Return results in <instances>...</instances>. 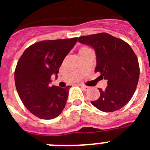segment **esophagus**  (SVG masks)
Here are the masks:
<instances>
[{
    "label": "esophagus",
    "mask_w": 150,
    "mask_h": 150,
    "mask_svg": "<svg viewBox=\"0 0 150 150\" xmlns=\"http://www.w3.org/2000/svg\"><path fill=\"white\" fill-rule=\"evenodd\" d=\"M81 87L83 88V90H85V91H87V90H88L90 88V87L87 86H85V85H81Z\"/></svg>",
    "instance_id": "obj_1"
}]
</instances>
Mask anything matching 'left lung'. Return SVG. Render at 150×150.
<instances>
[{"mask_svg":"<svg viewBox=\"0 0 150 150\" xmlns=\"http://www.w3.org/2000/svg\"><path fill=\"white\" fill-rule=\"evenodd\" d=\"M91 46L96 53L95 72L107 79L105 90L98 88L100 97L91 103L103 112H113L126 105L137 88L140 75L138 60L129 44L107 33L78 38Z\"/></svg>","mask_w":150,"mask_h":150,"instance_id":"left-lung-1","label":"left lung"}]
</instances>
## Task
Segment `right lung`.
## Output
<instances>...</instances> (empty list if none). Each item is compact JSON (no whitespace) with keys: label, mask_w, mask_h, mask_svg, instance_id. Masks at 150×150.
I'll list each match as a JSON object with an SVG mask.
<instances>
[{"label":"right lung","mask_w":150,"mask_h":150,"mask_svg":"<svg viewBox=\"0 0 150 150\" xmlns=\"http://www.w3.org/2000/svg\"><path fill=\"white\" fill-rule=\"evenodd\" d=\"M77 39L40 41L28 47L17 63V92L26 108L40 119H55L65 107L71 86L61 88L50 83L53 74L57 78L64 59Z\"/></svg>","instance_id":"right-lung-1"}]
</instances>
